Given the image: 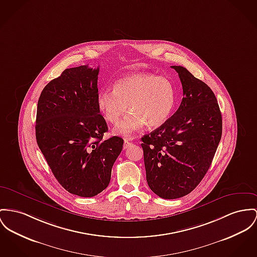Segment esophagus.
Wrapping results in <instances>:
<instances>
[{"label": "esophagus", "mask_w": 257, "mask_h": 257, "mask_svg": "<svg viewBox=\"0 0 257 257\" xmlns=\"http://www.w3.org/2000/svg\"><path fill=\"white\" fill-rule=\"evenodd\" d=\"M131 145H132V142H130L127 139H124V141H123V149L128 148Z\"/></svg>", "instance_id": "obj_1"}]
</instances>
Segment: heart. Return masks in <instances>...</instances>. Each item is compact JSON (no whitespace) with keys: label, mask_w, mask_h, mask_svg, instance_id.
Instances as JSON below:
<instances>
[{"label":"heart","mask_w":257,"mask_h":257,"mask_svg":"<svg viewBox=\"0 0 257 257\" xmlns=\"http://www.w3.org/2000/svg\"><path fill=\"white\" fill-rule=\"evenodd\" d=\"M96 103L104 119L116 123L117 136L130 137L145 124L148 127L163 125L171 117L175 104V88L171 81L151 73H135L114 84V89H101Z\"/></svg>","instance_id":"b5f03b06"}]
</instances>
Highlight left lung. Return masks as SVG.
<instances>
[{"label": "left lung", "mask_w": 257, "mask_h": 257, "mask_svg": "<svg viewBox=\"0 0 257 257\" xmlns=\"http://www.w3.org/2000/svg\"><path fill=\"white\" fill-rule=\"evenodd\" d=\"M183 98L163 125L141 138L146 180L163 199H178L198 186L208 171L222 135V117L210 87L182 66Z\"/></svg>", "instance_id": "obj_1"}]
</instances>
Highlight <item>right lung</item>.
Wrapping results in <instances>:
<instances>
[{
  "label": "right lung",
  "mask_w": 257,
  "mask_h": 257,
  "mask_svg": "<svg viewBox=\"0 0 257 257\" xmlns=\"http://www.w3.org/2000/svg\"><path fill=\"white\" fill-rule=\"evenodd\" d=\"M99 67L65 69L44 87L36 139L49 167L69 193L90 198L107 188L122 149L119 137L103 140L107 123L97 107Z\"/></svg>",
  "instance_id": "obj_1"
}]
</instances>
